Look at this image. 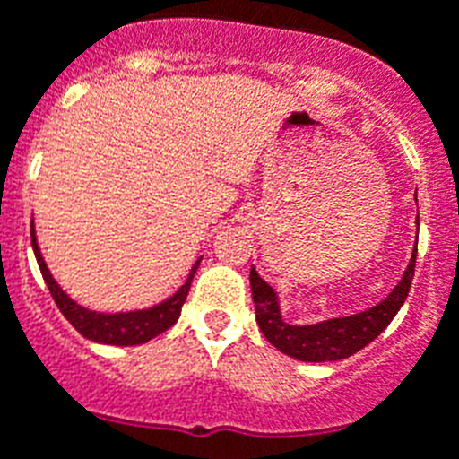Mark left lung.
<instances>
[{"label": "left lung", "instance_id": "1", "mask_svg": "<svg viewBox=\"0 0 459 459\" xmlns=\"http://www.w3.org/2000/svg\"><path fill=\"white\" fill-rule=\"evenodd\" d=\"M415 199H418V195H415ZM415 253H418V248H412L406 272L385 300L359 314L335 316V319L307 325H293L283 321L279 295L274 293L270 283L260 279L255 267H251V293L253 302H255L257 325L276 350L298 359V361L324 363L351 357V354L361 351L366 344L373 342L392 324L401 305L406 302L412 274H415Z\"/></svg>", "mask_w": 459, "mask_h": 459}]
</instances>
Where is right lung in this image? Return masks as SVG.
<instances>
[{
    "label": "right lung",
    "mask_w": 459,
    "mask_h": 459,
    "mask_svg": "<svg viewBox=\"0 0 459 459\" xmlns=\"http://www.w3.org/2000/svg\"><path fill=\"white\" fill-rule=\"evenodd\" d=\"M32 248L34 257H37V264H39L41 270V276H44V281H47L48 290H51V298L56 300V305H58V309L63 312V316H65L86 340H93V342L100 344H117V347L145 344L147 340L157 338V335H161L164 331H169L170 325L180 319V309H183L185 300H187L192 279H195L196 270H199V263H202V257H199V260L192 264V270H189L183 286L170 295V298L159 302V305L147 307V309H134V312L105 314L93 312V309H86V307L77 305L65 290L60 289L58 281H56L51 272H48L47 263H44V255H41L37 237H34V222Z\"/></svg>",
    "instance_id": "right-lung-1"
}]
</instances>
